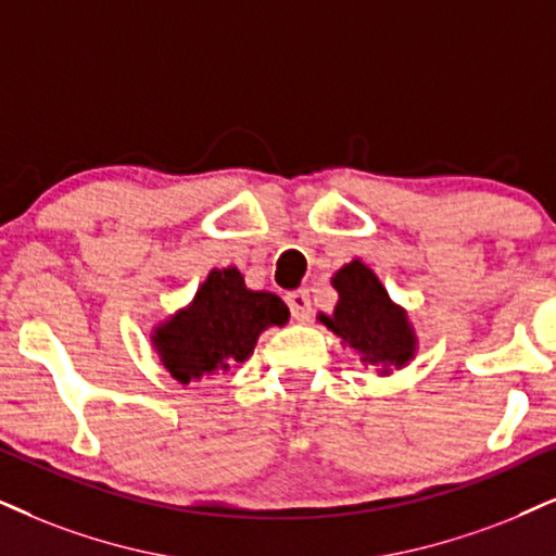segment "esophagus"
Returning <instances> with one entry per match:
<instances>
[{
  "instance_id": "1",
  "label": "esophagus",
  "mask_w": 556,
  "mask_h": 556,
  "mask_svg": "<svg viewBox=\"0 0 556 556\" xmlns=\"http://www.w3.org/2000/svg\"><path fill=\"white\" fill-rule=\"evenodd\" d=\"M287 305H290V313L294 320H307L311 318V292L307 290H294L287 292Z\"/></svg>"
}]
</instances>
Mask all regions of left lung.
<instances>
[{
  "instance_id": "8db88e82",
  "label": "left lung",
  "mask_w": 556,
  "mask_h": 556,
  "mask_svg": "<svg viewBox=\"0 0 556 556\" xmlns=\"http://www.w3.org/2000/svg\"><path fill=\"white\" fill-rule=\"evenodd\" d=\"M333 287L341 300L333 315H320V320L343 343L359 351L364 364L382 371L403 367L413 356L416 339L407 326L405 311L390 300L375 271L362 262H351L336 271Z\"/></svg>"
}]
</instances>
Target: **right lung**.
Instances as JSON below:
<instances>
[{
  "instance_id": "obj_1",
  "label": "right lung",
  "mask_w": 556,
  "mask_h": 556,
  "mask_svg": "<svg viewBox=\"0 0 556 556\" xmlns=\"http://www.w3.org/2000/svg\"><path fill=\"white\" fill-rule=\"evenodd\" d=\"M287 318L290 311L277 294L249 290L238 269H213L192 305L164 323L153 343L172 377L189 384L249 359L258 333Z\"/></svg>"
}]
</instances>
